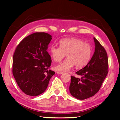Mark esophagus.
<instances>
[{
  "label": "esophagus",
  "mask_w": 120,
  "mask_h": 120,
  "mask_svg": "<svg viewBox=\"0 0 120 120\" xmlns=\"http://www.w3.org/2000/svg\"><path fill=\"white\" fill-rule=\"evenodd\" d=\"M56 73L57 74H62L63 73V72H62V71H57Z\"/></svg>",
  "instance_id": "obj_1"
}]
</instances>
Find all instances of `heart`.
I'll list each match as a JSON object with an SVG mask.
<instances>
[{"label":"heart","mask_w":120,"mask_h":120,"mask_svg":"<svg viewBox=\"0 0 120 120\" xmlns=\"http://www.w3.org/2000/svg\"><path fill=\"white\" fill-rule=\"evenodd\" d=\"M60 47L52 45L50 48V55L56 62H59L66 54L68 57L55 66L57 71L69 70L74 65L78 68L84 67L90 60L92 54L91 45L78 38H66L60 41Z\"/></svg>","instance_id":"obj_1"}]
</instances>
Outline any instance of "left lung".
<instances>
[{"label": "left lung", "instance_id": "left-lung-1", "mask_svg": "<svg viewBox=\"0 0 120 120\" xmlns=\"http://www.w3.org/2000/svg\"><path fill=\"white\" fill-rule=\"evenodd\" d=\"M95 51L91 59L84 68L76 73L80 78L71 76L69 91L79 100L94 96L99 91L108 72V59L105 49L94 38Z\"/></svg>", "mask_w": 120, "mask_h": 120}]
</instances>
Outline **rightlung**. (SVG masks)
<instances>
[{"mask_svg": "<svg viewBox=\"0 0 120 120\" xmlns=\"http://www.w3.org/2000/svg\"><path fill=\"white\" fill-rule=\"evenodd\" d=\"M52 36L36 32L23 39L13 55L12 72L25 94L38 96L45 91L55 72L48 70L51 58L47 52Z\"/></svg>", "mask_w": 120, "mask_h": 120, "instance_id": "1", "label": "right lung"}]
</instances>
